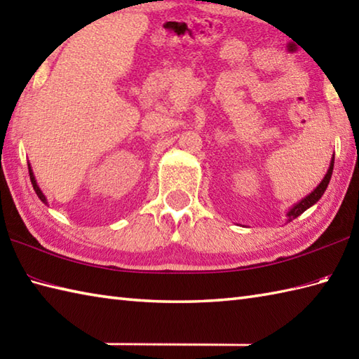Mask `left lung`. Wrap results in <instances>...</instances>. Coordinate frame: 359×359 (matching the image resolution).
Masks as SVG:
<instances>
[{"instance_id": "1", "label": "left lung", "mask_w": 359, "mask_h": 359, "mask_svg": "<svg viewBox=\"0 0 359 359\" xmlns=\"http://www.w3.org/2000/svg\"><path fill=\"white\" fill-rule=\"evenodd\" d=\"M333 163H334V157H332V160H330V166H329V170H327V172H325V175H324V179L319 182V185L313 189V191H311L309 196H306L304 197L302 201H299L297 203H294L292 208H290L288 211H287V224L288 222H292L293 219H296L297 216H301L304 211L306 210H309L310 207H313V205L321 199L323 197V194H324V191L327 189V187H329V182H330V179H332V172H333Z\"/></svg>"}]
</instances>
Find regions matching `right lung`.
<instances>
[{
	"label": "right lung",
	"instance_id": "1",
	"mask_svg": "<svg viewBox=\"0 0 359 359\" xmlns=\"http://www.w3.org/2000/svg\"><path fill=\"white\" fill-rule=\"evenodd\" d=\"M27 166H29V175H30V182H32V187H34V189H35L36 196L40 197V201H41L44 205H48V199H46V196L43 194V191H41V189H40V187H38L36 180H35V175H34V171H32V166H30V163H27Z\"/></svg>",
	"mask_w": 359,
	"mask_h": 359
}]
</instances>
